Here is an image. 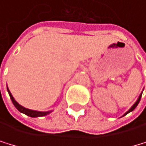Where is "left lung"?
<instances>
[{"instance_id": "8db88e82", "label": "left lung", "mask_w": 146, "mask_h": 146, "mask_svg": "<svg viewBox=\"0 0 146 146\" xmlns=\"http://www.w3.org/2000/svg\"><path fill=\"white\" fill-rule=\"evenodd\" d=\"M141 97H142V93L140 94V96H139V98H138V100H136V101H135V104H134V105H133L132 107H131V109H130V110H128V111H127V113H125V115H124V116H126L127 114H128V113H129V112H131V111H133V110H134L135 109V108H136V106H137V105H138V103H139V101H140V100H141ZM124 116H123V117H124Z\"/></svg>"}]
</instances>
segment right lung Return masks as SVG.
<instances>
[{
	"instance_id": "1",
	"label": "right lung",
	"mask_w": 146,
	"mask_h": 146,
	"mask_svg": "<svg viewBox=\"0 0 146 146\" xmlns=\"http://www.w3.org/2000/svg\"><path fill=\"white\" fill-rule=\"evenodd\" d=\"M7 91L9 92V95H10V97H11V100L12 101V103L13 105L15 106L16 109L19 111V112H21L23 113V114L25 115H27L29 117H44V116H46L48 115L49 113H50L51 111H46V112H42V111H36V110H29V109H26V108L22 107L21 105H19L17 101L14 100L13 98V96L11 95V92H10V90H9L7 88Z\"/></svg>"
}]
</instances>
